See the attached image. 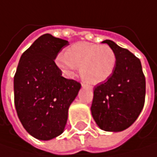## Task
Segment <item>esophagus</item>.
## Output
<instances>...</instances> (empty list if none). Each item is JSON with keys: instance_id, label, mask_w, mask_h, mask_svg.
Returning <instances> with one entry per match:
<instances>
[{"instance_id": "esophagus-1", "label": "esophagus", "mask_w": 157, "mask_h": 157, "mask_svg": "<svg viewBox=\"0 0 157 157\" xmlns=\"http://www.w3.org/2000/svg\"><path fill=\"white\" fill-rule=\"evenodd\" d=\"M82 87H86V86H88V85H87L86 83H84V82H82Z\"/></svg>"}]
</instances>
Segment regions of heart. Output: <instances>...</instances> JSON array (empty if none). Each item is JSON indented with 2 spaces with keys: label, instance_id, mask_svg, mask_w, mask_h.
Wrapping results in <instances>:
<instances>
[{
  "label": "heart",
  "instance_id": "b5f03b06",
  "mask_svg": "<svg viewBox=\"0 0 157 157\" xmlns=\"http://www.w3.org/2000/svg\"><path fill=\"white\" fill-rule=\"evenodd\" d=\"M56 63L68 77H73L75 69L80 68V75L85 82L97 84L109 78L117 65L115 51L108 45L78 42L59 54Z\"/></svg>",
  "mask_w": 157,
  "mask_h": 157
}]
</instances>
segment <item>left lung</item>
Here are the masks:
<instances>
[{"instance_id": "obj_1", "label": "left lung", "mask_w": 157, "mask_h": 157, "mask_svg": "<svg viewBox=\"0 0 157 157\" xmlns=\"http://www.w3.org/2000/svg\"><path fill=\"white\" fill-rule=\"evenodd\" d=\"M115 51L117 65L113 75L94 87L92 114L105 131L118 132L130 127L145 104L146 78L140 60L111 40H104Z\"/></svg>"}]
</instances>
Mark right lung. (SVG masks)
<instances>
[{"label":"right lung","mask_w":157,"mask_h":157,"mask_svg":"<svg viewBox=\"0 0 157 157\" xmlns=\"http://www.w3.org/2000/svg\"><path fill=\"white\" fill-rule=\"evenodd\" d=\"M68 41L50 34L39 36L21 56L14 75V104L29 134L40 140L64 131L68 109L81 83L62 76L55 59Z\"/></svg>","instance_id":"right-lung-1"}]
</instances>
